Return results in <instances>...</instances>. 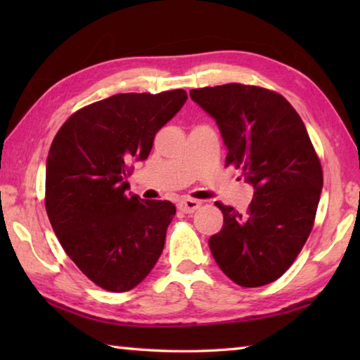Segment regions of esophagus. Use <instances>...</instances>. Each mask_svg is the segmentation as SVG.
Instances as JSON below:
<instances>
[{"instance_id": "34e87169", "label": "esophagus", "mask_w": 360, "mask_h": 360, "mask_svg": "<svg viewBox=\"0 0 360 360\" xmlns=\"http://www.w3.org/2000/svg\"><path fill=\"white\" fill-rule=\"evenodd\" d=\"M200 205H202V202H200V200L182 198L181 202L178 203V208H179L182 212H193L195 210L200 208Z\"/></svg>"}]
</instances>
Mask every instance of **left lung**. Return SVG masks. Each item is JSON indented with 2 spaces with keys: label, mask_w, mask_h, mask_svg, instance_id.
Masks as SVG:
<instances>
[{
  "label": "left lung",
  "mask_w": 360,
  "mask_h": 360,
  "mask_svg": "<svg viewBox=\"0 0 360 360\" xmlns=\"http://www.w3.org/2000/svg\"><path fill=\"white\" fill-rule=\"evenodd\" d=\"M216 120L227 163L241 167L254 197L246 214H224L210 249L219 268L243 288L273 283L292 265L313 229L322 168L300 115L271 90L243 84L191 90Z\"/></svg>",
  "instance_id": "8db88e82"
}]
</instances>
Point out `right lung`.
Masks as SVG:
<instances>
[{"label":"right lung","instance_id":"right-lung-1","mask_svg":"<svg viewBox=\"0 0 360 360\" xmlns=\"http://www.w3.org/2000/svg\"><path fill=\"white\" fill-rule=\"evenodd\" d=\"M186 100L182 89L112 95L79 109L53 138L46 162L49 221L70 259L103 289L136 288L163 251L174 205L127 193V173L149 157L155 133Z\"/></svg>","mask_w":360,"mask_h":360}]
</instances>
